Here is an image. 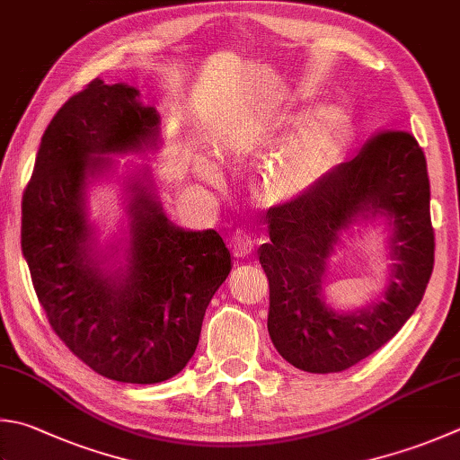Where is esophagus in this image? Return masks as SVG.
I'll list each match as a JSON object with an SVG mask.
<instances>
[{
  "label": "esophagus",
  "instance_id": "34e87169",
  "mask_svg": "<svg viewBox=\"0 0 460 460\" xmlns=\"http://www.w3.org/2000/svg\"><path fill=\"white\" fill-rule=\"evenodd\" d=\"M230 248H232V254L236 258H246L252 254V248H254V240L250 236L248 232L244 230H236L232 234V240H230Z\"/></svg>",
  "mask_w": 460,
  "mask_h": 460
}]
</instances>
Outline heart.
Wrapping results in <instances>:
<instances>
[{"label":"heart","mask_w":460,"mask_h":460,"mask_svg":"<svg viewBox=\"0 0 460 460\" xmlns=\"http://www.w3.org/2000/svg\"><path fill=\"white\" fill-rule=\"evenodd\" d=\"M352 137L349 111L324 106L312 111L276 152L262 178V198L270 204L290 202L308 194L341 164ZM198 174L218 181L220 172L210 160L196 164Z\"/></svg>","instance_id":"b5f03b06"}]
</instances>
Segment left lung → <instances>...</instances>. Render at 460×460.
I'll return each mask as SVG.
<instances>
[{
  "instance_id": "8db88e82",
  "label": "left lung",
  "mask_w": 460,
  "mask_h": 460,
  "mask_svg": "<svg viewBox=\"0 0 460 460\" xmlns=\"http://www.w3.org/2000/svg\"><path fill=\"white\" fill-rule=\"evenodd\" d=\"M383 215L395 264L384 298L336 313L322 296L327 260L360 219ZM270 242L258 250L270 284L268 332L284 360L328 375L385 346L420 305L435 266L424 152L409 132H378L308 194L268 212Z\"/></svg>"
}]
</instances>
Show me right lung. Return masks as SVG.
<instances>
[{"instance_id": "add662e5", "label": "right lung", "mask_w": 460, "mask_h": 460, "mask_svg": "<svg viewBox=\"0 0 460 460\" xmlns=\"http://www.w3.org/2000/svg\"><path fill=\"white\" fill-rule=\"evenodd\" d=\"M137 95L95 77L51 118L22 200V252L51 328L77 358L118 383L155 385L194 357L232 260L216 230L168 220L144 168L126 181V264L103 266L118 246L102 252L85 192L114 166L100 155L158 148L160 116Z\"/></svg>"}]
</instances>
